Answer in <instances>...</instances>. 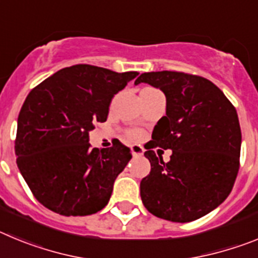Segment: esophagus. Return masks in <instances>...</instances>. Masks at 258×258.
<instances>
[{
  "mask_svg": "<svg viewBox=\"0 0 258 258\" xmlns=\"http://www.w3.org/2000/svg\"><path fill=\"white\" fill-rule=\"evenodd\" d=\"M132 152H133V155H136V156H142L143 152H145V149H143V146L141 145H133L131 147Z\"/></svg>",
  "mask_w": 258,
  "mask_h": 258,
  "instance_id": "1",
  "label": "esophagus"
}]
</instances>
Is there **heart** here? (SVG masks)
I'll return each instance as SVG.
<instances>
[{
    "mask_svg": "<svg viewBox=\"0 0 258 258\" xmlns=\"http://www.w3.org/2000/svg\"><path fill=\"white\" fill-rule=\"evenodd\" d=\"M143 137V133L141 131H129L127 132V138L131 141H138Z\"/></svg>",
    "mask_w": 258,
    "mask_h": 258,
    "instance_id": "obj_1",
    "label": "heart"
}]
</instances>
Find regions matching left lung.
<instances>
[{
    "mask_svg": "<svg viewBox=\"0 0 258 258\" xmlns=\"http://www.w3.org/2000/svg\"><path fill=\"white\" fill-rule=\"evenodd\" d=\"M160 89L166 113L157 121L145 156L151 172L141 181L143 206L172 222H190L217 208L239 170L241 132L235 107L212 81L195 75L146 72L136 85ZM172 150L168 163L153 149Z\"/></svg>",
    "mask_w": 258,
    "mask_h": 258,
    "instance_id": "left-lung-1",
    "label": "left lung"
}]
</instances>
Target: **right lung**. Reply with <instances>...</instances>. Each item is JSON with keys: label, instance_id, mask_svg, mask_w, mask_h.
<instances>
[{"label": "right lung", "instance_id": "right-lung-1", "mask_svg": "<svg viewBox=\"0 0 258 258\" xmlns=\"http://www.w3.org/2000/svg\"><path fill=\"white\" fill-rule=\"evenodd\" d=\"M137 76L76 64L32 89L18 117L15 154L23 178L47 209L88 216L107 206L132 152L118 141L92 149L89 132L106 121L113 95Z\"/></svg>", "mask_w": 258, "mask_h": 258}]
</instances>
